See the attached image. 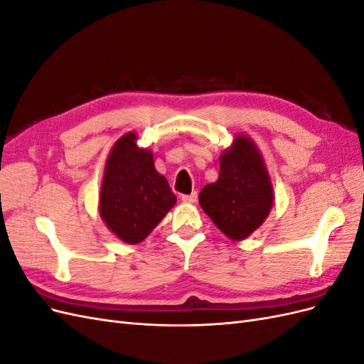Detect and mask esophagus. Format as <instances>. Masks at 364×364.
Instances as JSON below:
<instances>
[{
	"instance_id": "esophagus-1",
	"label": "esophagus",
	"mask_w": 364,
	"mask_h": 364,
	"mask_svg": "<svg viewBox=\"0 0 364 364\" xmlns=\"http://www.w3.org/2000/svg\"><path fill=\"white\" fill-rule=\"evenodd\" d=\"M181 199H182V202H186V203H194L197 200V193L194 191L191 194H183Z\"/></svg>"
}]
</instances>
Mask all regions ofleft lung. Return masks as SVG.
I'll list each match as a JSON object with an SVG mask.
<instances>
[{"label":"left lung","instance_id":"8db88e82","mask_svg":"<svg viewBox=\"0 0 364 364\" xmlns=\"http://www.w3.org/2000/svg\"><path fill=\"white\" fill-rule=\"evenodd\" d=\"M273 197L258 147L249 136L238 135L220 156L218 181L203 186L199 203L228 238L240 241L264 223Z\"/></svg>","mask_w":364,"mask_h":364}]
</instances>
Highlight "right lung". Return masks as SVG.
Wrapping results in <instances>:
<instances>
[{
	"label": "right lung",
	"mask_w": 364,
	"mask_h": 364,
	"mask_svg": "<svg viewBox=\"0 0 364 364\" xmlns=\"http://www.w3.org/2000/svg\"><path fill=\"white\" fill-rule=\"evenodd\" d=\"M136 134L121 136L109 153L98 211L106 226L127 245L144 240L176 203L167 179L159 174L149 149Z\"/></svg>",
	"instance_id": "add662e5"
}]
</instances>
